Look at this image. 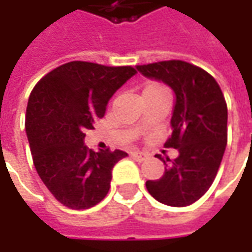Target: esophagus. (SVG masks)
I'll return each mask as SVG.
<instances>
[{
  "label": "esophagus",
  "instance_id": "esophagus-1",
  "mask_svg": "<svg viewBox=\"0 0 252 252\" xmlns=\"http://www.w3.org/2000/svg\"><path fill=\"white\" fill-rule=\"evenodd\" d=\"M130 156L133 160L140 161V162L147 158V154H146V153H141V151H131Z\"/></svg>",
  "mask_w": 252,
  "mask_h": 252
}]
</instances>
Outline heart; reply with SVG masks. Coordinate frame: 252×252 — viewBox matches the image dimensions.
I'll return each instance as SVG.
<instances>
[{
	"label": "heart",
	"mask_w": 252,
	"mask_h": 252,
	"mask_svg": "<svg viewBox=\"0 0 252 252\" xmlns=\"http://www.w3.org/2000/svg\"><path fill=\"white\" fill-rule=\"evenodd\" d=\"M158 88H162L160 85H150V87H147L146 90H158Z\"/></svg>",
	"instance_id": "1"
}]
</instances>
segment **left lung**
Wrapping results in <instances>:
<instances>
[{"label": "left lung", "mask_w": 252, "mask_h": 252, "mask_svg": "<svg viewBox=\"0 0 252 252\" xmlns=\"http://www.w3.org/2000/svg\"><path fill=\"white\" fill-rule=\"evenodd\" d=\"M137 71L174 91L171 137L165 147L178 149L174 161L160 158L165 171L146 188L158 202L184 208L200 199L218 174L227 146V105L216 80L181 60L136 65Z\"/></svg>", "instance_id": "1"}]
</instances>
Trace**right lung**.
Instances as JSON below:
<instances>
[{"instance_id":"obj_1","label":"right lung","mask_w":252,"mask_h":252,"mask_svg":"<svg viewBox=\"0 0 252 252\" xmlns=\"http://www.w3.org/2000/svg\"><path fill=\"white\" fill-rule=\"evenodd\" d=\"M134 74L129 65L71 62L46 74L31 92L25 129L34 168L64 206L88 209L106 196L112 169L127 153L90 150L85 130L94 129L113 94Z\"/></svg>"}]
</instances>
